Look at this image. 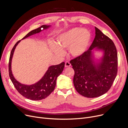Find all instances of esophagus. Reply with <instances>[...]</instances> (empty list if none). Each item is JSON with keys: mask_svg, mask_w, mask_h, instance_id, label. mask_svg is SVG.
Listing matches in <instances>:
<instances>
[{"mask_svg": "<svg viewBox=\"0 0 128 128\" xmlns=\"http://www.w3.org/2000/svg\"><path fill=\"white\" fill-rule=\"evenodd\" d=\"M70 65H71V64L69 62H68V61L65 62V68H68V67L70 66Z\"/></svg>", "mask_w": 128, "mask_h": 128, "instance_id": "obj_1", "label": "esophagus"}]
</instances>
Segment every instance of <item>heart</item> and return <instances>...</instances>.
<instances>
[{"instance_id": "obj_1", "label": "heart", "mask_w": 128, "mask_h": 128, "mask_svg": "<svg viewBox=\"0 0 128 128\" xmlns=\"http://www.w3.org/2000/svg\"><path fill=\"white\" fill-rule=\"evenodd\" d=\"M91 34L86 30L74 28L62 35L57 39V44L51 46L56 54H64L63 49H69L70 54L75 57L81 56L86 51L91 40Z\"/></svg>"}]
</instances>
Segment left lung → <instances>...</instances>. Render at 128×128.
Returning a JSON list of instances; mask_svg holds the SVG:
<instances>
[{"label":"left lung","instance_id":"1","mask_svg":"<svg viewBox=\"0 0 128 128\" xmlns=\"http://www.w3.org/2000/svg\"><path fill=\"white\" fill-rule=\"evenodd\" d=\"M96 36L89 49L72 60L75 74L73 82L76 91L88 98L101 96L108 91L115 79L118 71V56L116 46L107 37L95 27ZM104 51L102 62L96 66L92 59V50Z\"/></svg>","mask_w":128,"mask_h":128}]
</instances>
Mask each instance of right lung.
Instances as JSON below:
<instances>
[{"label": "right lung", "instance_id": "add662e5", "mask_svg": "<svg viewBox=\"0 0 128 128\" xmlns=\"http://www.w3.org/2000/svg\"><path fill=\"white\" fill-rule=\"evenodd\" d=\"M49 27V25H42L39 28L30 31L22 39L39 32L42 30V28L44 30L46 29ZM20 42L21 40H18L16 44L10 53L9 62V74L10 79L16 90L24 97L34 100L44 99L48 96L54 89L56 79L63 70L65 63L62 62L58 65L50 66L44 77L35 84L28 86L20 83L14 78L12 74L11 60L16 47Z\"/></svg>", "mask_w": 128, "mask_h": 128}]
</instances>
